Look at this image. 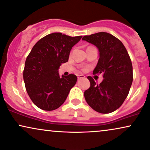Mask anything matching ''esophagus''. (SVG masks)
<instances>
[{"mask_svg": "<svg viewBox=\"0 0 150 150\" xmlns=\"http://www.w3.org/2000/svg\"><path fill=\"white\" fill-rule=\"evenodd\" d=\"M77 77H78V80H80L81 79H83L85 78V76L83 75V74H79L77 76Z\"/></svg>", "mask_w": 150, "mask_h": 150, "instance_id": "obj_1", "label": "esophagus"}]
</instances>
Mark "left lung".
Here are the masks:
<instances>
[{
  "label": "left lung",
  "mask_w": 150,
  "mask_h": 150,
  "mask_svg": "<svg viewBox=\"0 0 150 150\" xmlns=\"http://www.w3.org/2000/svg\"><path fill=\"white\" fill-rule=\"evenodd\" d=\"M98 48L99 59L93 74L103 75L99 84L88 76L90 87L84 92L88 105L100 113H110L122 106L133 81L132 60L122 42L111 34L100 32L82 39Z\"/></svg>",
  "instance_id": "left-lung-1"
}]
</instances>
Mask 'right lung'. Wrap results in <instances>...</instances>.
Masks as SVG:
<instances>
[{
    "label": "right lung",
    "instance_id": "obj_1",
    "mask_svg": "<svg viewBox=\"0 0 150 150\" xmlns=\"http://www.w3.org/2000/svg\"><path fill=\"white\" fill-rule=\"evenodd\" d=\"M82 36L70 37L53 33L40 39L28 55L23 69V81L28 95L36 106L53 110L65 101L77 76H60L58 69L69 60L71 48Z\"/></svg>",
    "mask_w": 150,
    "mask_h": 150
}]
</instances>
